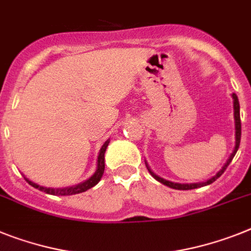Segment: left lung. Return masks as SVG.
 <instances>
[{
	"mask_svg": "<svg viewBox=\"0 0 251 251\" xmlns=\"http://www.w3.org/2000/svg\"><path fill=\"white\" fill-rule=\"evenodd\" d=\"M232 100H233V119H235V148H233L232 153H231V155H229L228 159L226 161V163L223 165V167L221 168L220 171L214 175L213 177L208 178V180L204 181V182H194V184H180V182H172V181L166 180V178L161 177V176H158L157 174H154V172L151 171V168L149 167L148 162L145 161V166H147V168H148L149 174H151V176L155 178V180L159 181L161 184L166 185V186H168V187H171V189H176V190H191V189H198V187L207 186V185H210L212 182H214V181H216L217 178L220 177L221 175L225 172V170L227 168V166L231 163V161H232L233 157H235V154H236L237 149H239L240 140H241V120H240V104H239V98H237V96L235 93H232Z\"/></svg>",
	"mask_w": 251,
	"mask_h": 251,
	"instance_id": "1",
	"label": "left lung"
}]
</instances>
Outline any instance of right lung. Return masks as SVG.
Instances as JSON below:
<instances>
[{
    "label": "right lung",
    "instance_id": "add662e5",
    "mask_svg": "<svg viewBox=\"0 0 251 251\" xmlns=\"http://www.w3.org/2000/svg\"><path fill=\"white\" fill-rule=\"evenodd\" d=\"M109 144V139L103 143L102 148L100 151V154H98V159H97V170L92 176H90L88 180L80 182V184L73 185V186H67V187H46L42 186V185H38L35 182H33L31 180L26 178L24 176V178L26 180L29 185H31L33 187L38 189V190L43 191L46 194H50V195H74V194H80L84 193V191L89 190L90 187L96 186L98 182L100 181L103 176V172H104V153H106V149Z\"/></svg>",
    "mask_w": 251,
    "mask_h": 251
}]
</instances>
